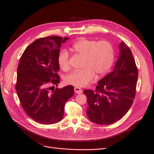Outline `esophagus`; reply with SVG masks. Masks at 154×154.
Segmentation results:
<instances>
[{"instance_id": "esophagus-1", "label": "esophagus", "mask_w": 154, "mask_h": 154, "mask_svg": "<svg viewBox=\"0 0 154 154\" xmlns=\"http://www.w3.org/2000/svg\"><path fill=\"white\" fill-rule=\"evenodd\" d=\"M74 92L77 94H81L82 93V90L79 87H75L74 88Z\"/></svg>"}]
</instances>
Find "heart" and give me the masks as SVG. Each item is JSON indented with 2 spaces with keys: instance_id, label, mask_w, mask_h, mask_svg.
<instances>
[{
  "instance_id": "heart-1",
  "label": "heart",
  "mask_w": 154,
  "mask_h": 154,
  "mask_svg": "<svg viewBox=\"0 0 154 154\" xmlns=\"http://www.w3.org/2000/svg\"><path fill=\"white\" fill-rule=\"evenodd\" d=\"M70 49L82 58V69L66 76L64 80L68 85L86 86L92 82L94 75L99 78L105 74L113 62V47L106 40L97 41L82 38L73 44ZM58 62L63 71H67L70 69L69 55L66 51L63 50L60 52Z\"/></svg>"
}]
</instances>
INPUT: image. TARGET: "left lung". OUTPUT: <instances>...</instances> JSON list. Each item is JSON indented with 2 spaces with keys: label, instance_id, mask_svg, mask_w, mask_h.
Wrapping results in <instances>:
<instances>
[{
  "label": "left lung",
  "instance_id": "left-lung-1",
  "mask_svg": "<svg viewBox=\"0 0 154 154\" xmlns=\"http://www.w3.org/2000/svg\"><path fill=\"white\" fill-rule=\"evenodd\" d=\"M119 56L114 69L98 82L95 91H83L87 97L86 115L97 124L109 125L129 110L136 94L138 69L128 46L120 43Z\"/></svg>",
  "mask_w": 154,
  "mask_h": 154
}]
</instances>
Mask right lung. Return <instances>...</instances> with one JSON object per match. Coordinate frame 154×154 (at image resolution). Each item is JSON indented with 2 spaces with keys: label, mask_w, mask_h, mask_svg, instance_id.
I'll list each match as a JSON object with an SVG mask.
<instances>
[{
  "label": "right lung",
  "mask_w": 154,
  "mask_h": 154,
  "mask_svg": "<svg viewBox=\"0 0 154 154\" xmlns=\"http://www.w3.org/2000/svg\"><path fill=\"white\" fill-rule=\"evenodd\" d=\"M69 38L36 39L22 55L17 70L16 92L22 107L35 121L52 124L60 121L64 105L74 95V86L52 89L60 82L58 57L61 43Z\"/></svg>",
  "instance_id": "obj_1"
}]
</instances>
